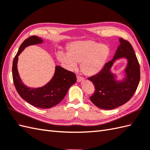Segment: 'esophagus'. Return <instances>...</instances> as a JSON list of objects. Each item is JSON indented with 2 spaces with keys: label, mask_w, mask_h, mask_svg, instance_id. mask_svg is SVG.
Returning a JSON list of instances; mask_svg holds the SVG:
<instances>
[{
  "label": "esophagus",
  "mask_w": 150,
  "mask_h": 150,
  "mask_svg": "<svg viewBox=\"0 0 150 150\" xmlns=\"http://www.w3.org/2000/svg\"><path fill=\"white\" fill-rule=\"evenodd\" d=\"M76 79H77V81L78 82H81L82 81H83V78L82 77V76H80V75L76 76Z\"/></svg>",
  "instance_id": "obj_1"
}]
</instances>
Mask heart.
<instances>
[{
  "mask_svg": "<svg viewBox=\"0 0 150 150\" xmlns=\"http://www.w3.org/2000/svg\"><path fill=\"white\" fill-rule=\"evenodd\" d=\"M110 55V48L105 44L93 41H75L68 46V52L59 51L58 60L69 70H75L78 62L87 75H95L105 67Z\"/></svg>",
  "mask_w": 150,
  "mask_h": 150,
  "instance_id": "obj_1",
  "label": "heart"
}]
</instances>
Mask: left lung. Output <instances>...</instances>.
<instances>
[{
    "label": "left lung",
    "instance_id": "8db88e82",
    "mask_svg": "<svg viewBox=\"0 0 150 150\" xmlns=\"http://www.w3.org/2000/svg\"><path fill=\"white\" fill-rule=\"evenodd\" d=\"M119 41L120 46L112 60L107 62L98 74L88 78L95 88L90 100L102 109H114L127 103L134 95L140 81V67L132 46L123 38ZM122 58L127 59V64L124 70L125 77L117 81L111 68L114 62Z\"/></svg>",
    "mask_w": 150,
    "mask_h": 150
}]
</instances>
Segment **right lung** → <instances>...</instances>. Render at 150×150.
I'll list each match as a JSON object with an SVG mask.
<instances>
[{
	"instance_id": "add662e5",
	"label": "right lung",
	"mask_w": 150,
	"mask_h": 150,
	"mask_svg": "<svg viewBox=\"0 0 150 150\" xmlns=\"http://www.w3.org/2000/svg\"><path fill=\"white\" fill-rule=\"evenodd\" d=\"M43 40L41 38L33 36L28 38L20 45L19 50L13 62V79L17 92L27 102L34 107L41 109H49L57 105L63 100L69 88L76 81V75L61 67H55L53 77L46 85L38 88H29L23 84L17 68L18 55L25 47L37 44H41Z\"/></svg>"
}]
</instances>
